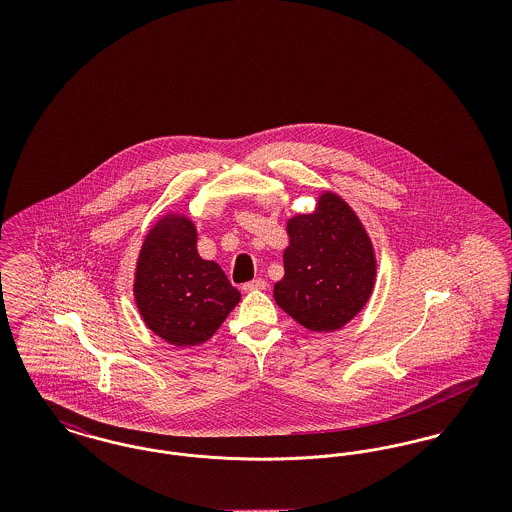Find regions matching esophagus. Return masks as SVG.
I'll return each instance as SVG.
<instances>
[{"mask_svg": "<svg viewBox=\"0 0 512 512\" xmlns=\"http://www.w3.org/2000/svg\"><path fill=\"white\" fill-rule=\"evenodd\" d=\"M265 288H267V282L263 278H255V280L244 284V292H255V290H265Z\"/></svg>", "mask_w": 512, "mask_h": 512, "instance_id": "1", "label": "esophagus"}]
</instances>
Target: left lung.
Wrapping results in <instances>:
<instances>
[{
	"label": "left lung",
	"instance_id": "obj_1",
	"mask_svg": "<svg viewBox=\"0 0 512 512\" xmlns=\"http://www.w3.org/2000/svg\"><path fill=\"white\" fill-rule=\"evenodd\" d=\"M284 278L274 301L311 332H336L357 317L376 284V251L363 220L336 192L322 190L313 213L286 222Z\"/></svg>",
	"mask_w": 512,
	"mask_h": 512
}]
</instances>
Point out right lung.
<instances>
[{
    "label": "right lung",
    "instance_id": "add662e5",
    "mask_svg": "<svg viewBox=\"0 0 512 512\" xmlns=\"http://www.w3.org/2000/svg\"><path fill=\"white\" fill-rule=\"evenodd\" d=\"M132 292L147 328L174 347L211 340L242 299L219 263L199 257L194 220L178 211L147 230Z\"/></svg>",
    "mask_w": 512,
    "mask_h": 512
}]
</instances>
